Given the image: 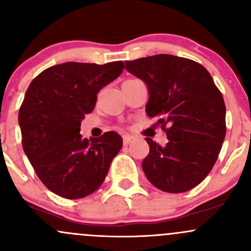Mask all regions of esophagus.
<instances>
[{"label":"esophagus","instance_id":"34e87169","mask_svg":"<svg viewBox=\"0 0 251 251\" xmlns=\"http://www.w3.org/2000/svg\"><path fill=\"white\" fill-rule=\"evenodd\" d=\"M134 139H136V137H133V136H130V134H125V136L123 137L124 146H127V144H130L131 142H133Z\"/></svg>","mask_w":251,"mask_h":251}]
</instances>
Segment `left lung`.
I'll return each mask as SVG.
<instances>
[{"mask_svg":"<svg viewBox=\"0 0 251 251\" xmlns=\"http://www.w3.org/2000/svg\"><path fill=\"white\" fill-rule=\"evenodd\" d=\"M125 68L147 84L146 112L166 131L161 147L146 138L149 154L142 162L148 180L171 194L191 190L216 162L226 134L223 95L207 70L185 57L160 54L126 61Z\"/></svg>","mask_w":251,"mask_h":251,"instance_id":"1","label":"left lung"}]
</instances>
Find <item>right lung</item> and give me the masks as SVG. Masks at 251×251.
<instances>
[{
	"label": "right lung",
	"instance_id": "right-lung-1",
	"mask_svg": "<svg viewBox=\"0 0 251 251\" xmlns=\"http://www.w3.org/2000/svg\"><path fill=\"white\" fill-rule=\"evenodd\" d=\"M123 61L66 62L31 81L19 109L21 143L42 183L68 200L83 199L104 181L123 147L114 131L90 141L80 123L94 110L97 92L121 75Z\"/></svg>",
	"mask_w": 251,
	"mask_h": 251
}]
</instances>
